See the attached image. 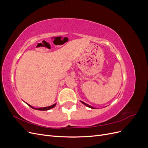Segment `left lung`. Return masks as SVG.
<instances>
[{"instance_id":"left-lung-1","label":"left lung","mask_w":148,"mask_h":148,"mask_svg":"<svg viewBox=\"0 0 148 148\" xmlns=\"http://www.w3.org/2000/svg\"><path fill=\"white\" fill-rule=\"evenodd\" d=\"M81 102H82V103H83V104H84V105H85V106H87V107H89V108H91V109H95V108H94V107H92V106H89V105H88V104H86V103H85V102H83V101H81Z\"/></svg>"}]
</instances>
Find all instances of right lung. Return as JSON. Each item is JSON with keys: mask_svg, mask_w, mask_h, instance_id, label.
Here are the masks:
<instances>
[{"mask_svg": "<svg viewBox=\"0 0 148 148\" xmlns=\"http://www.w3.org/2000/svg\"><path fill=\"white\" fill-rule=\"evenodd\" d=\"M26 104H27V103H26ZM28 104L30 107H31V108L33 109H36V110H49V109L53 108V107H54L56 106V104H53V105L51 106L45 107H40V108H38V109L34 108V107H32L31 105H29V104Z\"/></svg>", "mask_w": 148, "mask_h": 148, "instance_id": "1", "label": "right lung"}]
</instances>
